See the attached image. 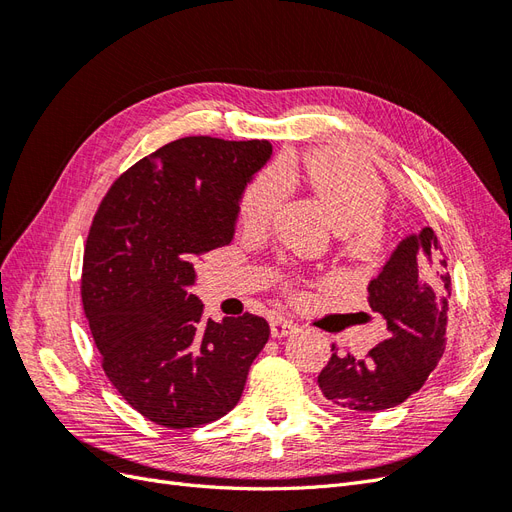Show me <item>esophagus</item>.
I'll use <instances>...</instances> for the list:
<instances>
[{"label":"esophagus","mask_w":512,"mask_h":512,"mask_svg":"<svg viewBox=\"0 0 512 512\" xmlns=\"http://www.w3.org/2000/svg\"><path fill=\"white\" fill-rule=\"evenodd\" d=\"M297 331V324H294L292 320L288 318H282V316H275L271 320V335L273 337H286L290 333Z\"/></svg>","instance_id":"esophagus-1"}]
</instances>
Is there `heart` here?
<instances>
[{
	"label": "heart",
	"mask_w": 512,
	"mask_h": 512,
	"mask_svg": "<svg viewBox=\"0 0 512 512\" xmlns=\"http://www.w3.org/2000/svg\"><path fill=\"white\" fill-rule=\"evenodd\" d=\"M307 179L316 198L327 207L344 250L359 260L382 254L386 230L382 213L386 190L380 177L348 153L322 149L305 162ZM290 194V177L282 164H271L245 185L241 220L247 228H267ZM294 297H301L294 292Z\"/></svg>",
	"instance_id": "b5f03b06"
}]
</instances>
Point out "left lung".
Returning a JSON list of instances; mask_svg holds the SVG:
<instances>
[{"label":"left lung","instance_id":"1","mask_svg":"<svg viewBox=\"0 0 512 512\" xmlns=\"http://www.w3.org/2000/svg\"><path fill=\"white\" fill-rule=\"evenodd\" d=\"M451 275L429 226L406 237L367 286L371 312L386 320L389 337L365 356L333 354L318 376L322 395L350 412H380L416 393L446 348Z\"/></svg>","mask_w":512,"mask_h":512}]
</instances>
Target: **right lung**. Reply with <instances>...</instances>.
Returning <instances> with one entry per match:
<instances>
[{"label": "right lung", "instance_id": "add662e5", "mask_svg": "<svg viewBox=\"0 0 512 512\" xmlns=\"http://www.w3.org/2000/svg\"><path fill=\"white\" fill-rule=\"evenodd\" d=\"M269 158V141L185 136L119 175L94 215L85 318L106 378L151 423L218 421L269 342L265 318L213 322L190 294L194 262L235 237L241 194Z\"/></svg>", "mask_w": 512, "mask_h": 512}]
</instances>
